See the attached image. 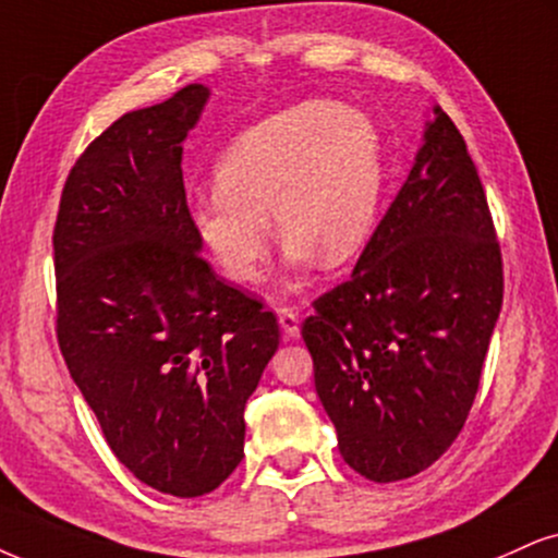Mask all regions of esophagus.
<instances>
[{"instance_id": "obj_1", "label": "esophagus", "mask_w": 558, "mask_h": 558, "mask_svg": "<svg viewBox=\"0 0 558 558\" xmlns=\"http://www.w3.org/2000/svg\"><path fill=\"white\" fill-rule=\"evenodd\" d=\"M279 326L287 339H294V336H300V315L292 307H279Z\"/></svg>"}]
</instances>
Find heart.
Returning <instances> with one entry per match:
<instances>
[{
    "label": "heart",
    "mask_w": 558,
    "mask_h": 558,
    "mask_svg": "<svg viewBox=\"0 0 558 558\" xmlns=\"http://www.w3.org/2000/svg\"><path fill=\"white\" fill-rule=\"evenodd\" d=\"M383 140L367 113L307 100L230 142L215 168L217 191L194 206V227L235 284L264 279L271 225L294 266L352 260L373 238L383 198Z\"/></svg>",
    "instance_id": "heart-1"
}]
</instances>
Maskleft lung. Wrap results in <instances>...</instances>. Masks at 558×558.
Instances as JSON below:
<instances>
[{
	"instance_id": "1",
	"label": "left lung",
	"mask_w": 558,
	"mask_h": 558,
	"mask_svg": "<svg viewBox=\"0 0 558 558\" xmlns=\"http://www.w3.org/2000/svg\"><path fill=\"white\" fill-rule=\"evenodd\" d=\"M505 268L463 134L435 111L352 277L302 323L339 452L390 484L429 469L476 401Z\"/></svg>"
}]
</instances>
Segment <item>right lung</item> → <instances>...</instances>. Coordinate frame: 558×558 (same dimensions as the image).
Here are the masks:
<instances>
[{"label": "right lung", "mask_w": 558, "mask_h": 558, "mask_svg": "<svg viewBox=\"0 0 558 558\" xmlns=\"http://www.w3.org/2000/svg\"><path fill=\"white\" fill-rule=\"evenodd\" d=\"M209 89L123 113L69 170L53 225L57 341L113 456L173 497L243 460L245 403L279 347L277 315L202 256L183 140Z\"/></svg>", "instance_id": "obj_1"}]
</instances>
